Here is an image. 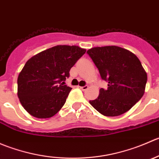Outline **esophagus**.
Instances as JSON below:
<instances>
[{"instance_id":"obj_1","label":"esophagus","mask_w":159,"mask_h":159,"mask_svg":"<svg viewBox=\"0 0 159 159\" xmlns=\"http://www.w3.org/2000/svg\"><path fill=\"white\" fill-rule=\"evenodd\" d=\"M80 89H81L82 91H85V90H87L88 89H89V86L88 85H85V86H81V87H80Z\"/></svg>"}]
</instances>
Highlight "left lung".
<instances>
[{
	"instance_id": "left-lung-1",
	"label": "left lung",
	"mask_w": 159,
	"mask_h": 159,
	"mask_svg": "<svg viewBox=\"0 0 159 159\" xmlns=\"http://www.w3.org/2000/svg\"><path fill=\"white\" fill-rule=\"evenodd\" d=\"M87 53L108 82L89 103L105 116H118L131 109L143 96L147 73L137 56L118 46L95 47Z\"/></svg>"
}]
</instances>
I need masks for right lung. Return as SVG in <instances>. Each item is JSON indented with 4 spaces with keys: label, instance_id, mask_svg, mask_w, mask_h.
I'll use <instances>...</instances> for the list:
<instances>
[{
    "label": "right lung",
    "instance_id": "obj_1",
    "mask_svg": "<svg viewBox=\"0 0 159 159\" xmlns=\"http://www.w3.org/2000/svg\"><path fill=\"white\" fill-rule=\"evenodd\" d=\"M85 52L76 45H57L26 62L17 78V96L30 115L48 118L61 110L72 89L64 85V81Z\"/></svg>",
    "mask_w": 159,
    "mask_h": 159
}]
</instances>
